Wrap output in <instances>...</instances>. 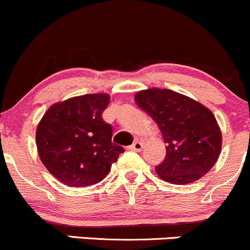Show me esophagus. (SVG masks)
<instances>
[{
	"instance_id": "esophagus-1",
	"label": "esophagus",
	"mask_w": 250,
	"mask_h": 250,
	"mask_svg": "<svg viewBox=\"0 0 250 250\" xmlns=\"http://www.w3.org/2000/svg\"><path fill=\"white\" fill-rule=\"evenodd\" d=\"M143 148H144V144L140 143V141H135L132 146H129V149H132V151H135V152H141L143 151Z\"/></svg>"
}]
</instances>
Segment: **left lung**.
<instances>
[{"label": "left lung", "mask_w": 250, "mask_h": 250, "mask_svg": "<svg viewBox=\"0 0 250 250\" xmlns=\"http://www.w3.org/2000/svg\"><path fill=\"white\" fill-rule=\"evenodd\" d=\"M134 101L158 125L167 156L156 172L173 185H188L206 175L219 158L223 136L213 112L167 88L136 92Z\"/></svg>", "instance_id": "8db88e82"}]
</instances>
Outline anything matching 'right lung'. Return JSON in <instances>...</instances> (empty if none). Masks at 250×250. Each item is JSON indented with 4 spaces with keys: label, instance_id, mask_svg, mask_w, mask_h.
I'll return each instance as SVG.
<instances>
[{
    "label": "right lung",
    "instance_id": "obj_1",
    "mask_svg": "<svg viewBox=\"0 0 250 250\" xmlns=\"http://www.w3.org/2000/svg\"><path fill=\"white\" fill-rule=\"evenodd\" d=\"M107 93H90L52 104L39 121L36 145L39 158L68 187L101 182L122 153L111 143L112 128L102 118Z\"/></svg>",
    "mask_w": 250,
    "mask_h": 250
}]
</instances>
